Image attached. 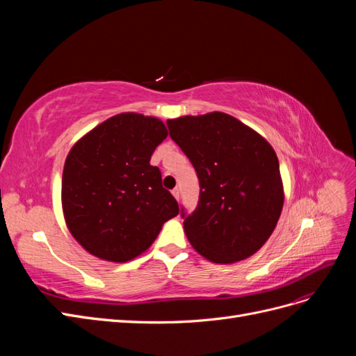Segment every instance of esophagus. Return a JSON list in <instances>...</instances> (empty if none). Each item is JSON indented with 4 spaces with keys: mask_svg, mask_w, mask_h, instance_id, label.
<instances>
[{
    "mask_svg": "<svg viewBox=\"0 0 356 356\" xmlns=\"http://www.w3.org/2000/svg\"><path fill=\"white\" fill-rule=\"evenodd\" d=\"M172 195H174V197H175L177 200H179V188L175 187L174 190H172Z\"/></svg>",
    "mask_w": 356,
    "mask_h": 356,
    "instance_id": "34e87169",
    "label": "esophagus"
}]
</instances>
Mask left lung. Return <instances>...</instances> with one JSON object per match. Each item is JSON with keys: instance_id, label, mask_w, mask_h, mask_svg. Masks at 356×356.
Segmentation results:
<instances>
[{"instance_id": "left-lung-1", "label": "left lung", "mask_w": 356, "mask_h": 356, "mask_svg": "<svg viewBox=\"0 0 356 356\" xmlns=\"http://www.w3.org/2000/svg\"><path fill=\"white\" fill-rule=\"evenodd\" d=\"M199 178V202L184 232L195 250L213 263L251 257L281 217L284 188L275 149L238 118L224 113L166 122Z\"/></svg>"}]
</instances>
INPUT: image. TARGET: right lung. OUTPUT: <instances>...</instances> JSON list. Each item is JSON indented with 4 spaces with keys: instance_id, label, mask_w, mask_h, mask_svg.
<instances>
[{
    "instance_id": "right-lung-1",
    "label": "right lung",
    "mask_w": 356,
    "mask_h": 356,
    "mask_svg": "<svg viewBox=\"0 0 356 356\" xmlns=\"http://www.w3.org/2000/svg\"><path fill=\"white\" fill-rule=\"evenodd\" d=\"M168 136L159 118L117 114L75 144L62 174L71 234L102 260L124 263L154 242L179 208L149 159Z\"/></svg>"
}]
</instances>
